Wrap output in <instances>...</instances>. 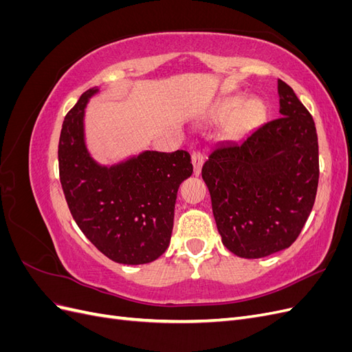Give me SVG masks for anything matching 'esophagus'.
Here are the masks:
<instances>
[{"label":"esophagus","mask_w":352,"mask_h":352,"mask_svg":"<svg viewBox=\"0 0 352 352\" xmlns=\"http://www.w3.org/2000/svg\"><path fill=\"white\" fill-rule=\"evenodd\" d=\"M204 163V157L201 153H192V164H194V175L198 176L201 173V166Z\"/></svg>","instance_id":"34e87169"}]
</instances>
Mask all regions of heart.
<instances>
[{"label": "heart", "mask_w": 352, "mask_h": 352, "mask_svg": "<svg viewBox=\"0 0 352 352\" xmlns=\"http://www.w3.org/2000/svg\"><path fill=\"white\" fill-rule=\"evenodd\" d=\"M217 114L220 119L232 117L226 132L232 138H239L263 123L267 116V109L261 100L254 98L247 101L245 95H236L223 102Z\"/></svg>", "instance_id": "heart-1"}]
</instances>
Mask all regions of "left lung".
I'll return each instance as SVG.
<instances>
[{"label":"left lung","mask_w":352,"mask_h":352,"mask_svg":"<svg viewBox=\"0 0 352 352\" xmlns=\"http://www.w3.org/2000/svg\"><path fill=\"white\" fill-rule=\"evenodd\" d=\"M282 117L241 142L216 146L202 166L225 247L242 258L289 248L313 210L318 142L311 114L278 80Z\"/></svg>","instance_id":"left-lung-1"}]
</instances>
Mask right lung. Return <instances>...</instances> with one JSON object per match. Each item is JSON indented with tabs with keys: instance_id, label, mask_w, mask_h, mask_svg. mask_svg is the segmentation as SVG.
Returning <instances> with one entry per match:
<instances>
[{
	"instance_id": "right-lung-1",
	"label": "right lung",
	"mask_w": 352,
	"mask_h": 352,
	"mask_svg": "<svg viewBox=\"0 0 352 352\" xmlns=\"http://www.w3.org/2000/svg\"><path fill=\"white\" fill-rule=\"evenodd\" d=\"M98 88L80 95L63 122L60 182L79 229L104 255L120 264L157 260L170 243L179 185L192 175L189 153L144 151L101 166L85 144V107Z\"/></svg>"
}]
</instances>
